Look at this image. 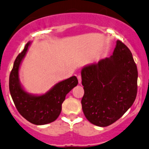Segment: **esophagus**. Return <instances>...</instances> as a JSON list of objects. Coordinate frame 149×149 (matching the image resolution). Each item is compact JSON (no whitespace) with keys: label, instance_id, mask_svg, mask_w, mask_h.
Listing matches in <instances>:
<instances>
[{"label":"esophagus","instance_id":"34e87169","mask_svg":"<svg viewBox=\"0 0 149 149\" xmlns=\"http://www.w3.org/2000/svg\"><path fill=\"white\" fill-rule=\"evenodd\" d=\"M77 79H78V81H79V84H81V77L80 76V75H78Z\"/></svg>","mask_w":149,"mask_h":149}]
</instances>
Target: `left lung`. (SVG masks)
<instances>
[{"label":"left lung","mask_w":149,"mask_h":149,"mask_svg":"<svg viewBox=\"0 0 149 149\" xmlns=\"http://www.w3.org/2000/svg\"><path fill=\"white\" fill-rule=\"evenodd\" d=\"M81 75L82 110L93 125H111L132 106L137 92V68L131 51L119 40L112 56L84 66Z\"/></svg>","instance_id":"1"}]
</instances>
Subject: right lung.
Returning a JSON list of instances; mask_svg holds the SVG:
<instances>
[{
    "instance_id": "right-lung-1",
    "label": "right lung",
    "mask_w": 149,
    "mask_h": 149,
    "mask_svg": "<svg viewBox=\"0 0 149 149\" xmlns=\"http://www.w3.org/2000/svg\"><path fill=\"white\" fill-rule=\"evenodd\" d=\"M32 41L25 45L24 50L15 61L9 79V88L13 102L21 115L32 124L43 125L55 121L62 110L66 95L78 84L72 76L59 81L47 92L33 94L24 89L19 79V68Z\"/></svg>"
}]
</instances>
